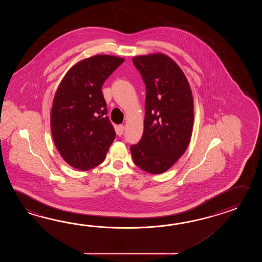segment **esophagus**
<instances>
[{"label":"esophagus","mask_w":262,"mask_h":262,"mask_svg":"<svg viewBox=\"0 0 262 262\" xmlns=\"http://www.w3.org/2000/svg\"><path fill=\"white\" fill-rule=\"evenodd\" d=\"M124 129H125V127H124V125H123V124H121V125L118 126L117 129H116V133H117L119 137H121V136L123 135Z\"/></svg>","instance_id":"1"}]
</instances>
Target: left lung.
Returning a JSON list of instances; mask_svg holds the SVG:
<instances>
[{"instance_id":"8db88e82","label":"left lung","mask_w":262,"mask_h":262,"mask_svg":"<svg viewBox=\"0 0 262 262\" xmlns=\"http://www.w3.org/2000/svg\"><path fill=\"white\" fill-rule=\"evenodd\" d=\"M146 85L144 131L130 150L134 163L160 174L178 161L189 145L194 104L189 83L178 64L161 53L132 59Z\"/></svg>"}]
</instances>
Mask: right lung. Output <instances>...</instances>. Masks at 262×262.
<instances>
[{
    "label": "right lung",
    "mask_w": 262,
    "mask_h": 262,
    "mask_svg": "<svg viewBox=\"0 0 262 262\" xmlns=\"http://www.w3.org/2000/svg\"><path fill=\"white\" fill-rule=\"evenodd\" d=\"M124 61L120 57L95 55L78 61L56 91L50 127L63 160L79 170H89L104 161L115 139L106 116L102 86Z\"/></svg>",
    "instance_id": "obj_1"
}]
</instances>
